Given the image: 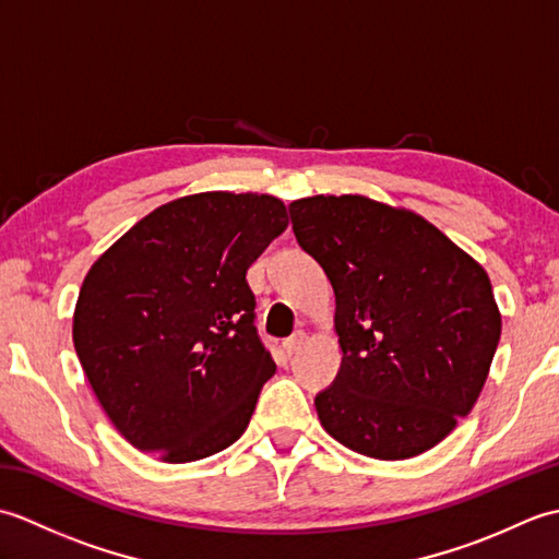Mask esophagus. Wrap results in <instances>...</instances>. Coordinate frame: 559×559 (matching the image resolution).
<instances>
[{
    "instance_id": "obj_1",
    "label": "esophagus",
    "mask_w": 559,
    "mask_h": 559,
    "mask_svg": "<svg viewBox=\"0 0 559 559\" xmlns=\"http://www.w3.org/2000/svg\"><path fill=\"white\" fill-rule=\"evenodd\" d=\"M302 343H305V334L302 331H295L288 341H283V350H286V355H293L302 348Z\"/></svg>"
}]
</instances>
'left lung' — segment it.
Here are the masks:
<instances>
[{
  "label": "left lung",
  "mask_w": 559,
  "mask_h": 559,
  "mask_svg": "<svg viewBox=\"0 0 559 559\" xmlns=\"http://www.w3.org/2000/svg\"><path fill=\"white\" fill-rule=\"evenodd\" d=\"M290 221L336 295L343 360L314 399L319 423L379 461L432 449L476 406L500 343L488 273L430 221L370 197L298 199Z\"/></svg>",
  "instance_id": "obj_1"
}]
</instances>
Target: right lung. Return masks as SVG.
Returning <instances> with one entry per match:
<instances>
[{
	"label": "right lung",
	"mask_w": 559,
	"mask_h": 559,
	"mask_svg": "<svg viewBox=\"0 0 559 559\" xmlns=\"http://www.w3.org/2000/svg\"><path fill=\"white\" fill-rule=\"evenodd\" d=\"M286 228V204L271 194H189L151 211L91 266L71 336L129 444L187 463L242 437L276 372L245 276Z\"/></svg>",
	"instance_id": "1"
}]
</instances>
